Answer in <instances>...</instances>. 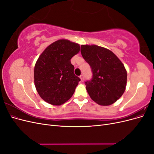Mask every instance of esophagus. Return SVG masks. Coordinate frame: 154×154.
<instances>
[{
	"mask_svg": "<svg viewBox=\"0 0 154 154\" xmlns=\"http://www.w3.org/2000/svg\"><path fill=\"white\" fill-rule=\"evenodd\" d=\"M80 79H81V81H82V82L84 81V76H83V75H80Z\"/></svg>",
	"mask_w": 154,
	"mask_h": 154,
	"instance_id": "esophagus-1",
	"label": "esophagus"
}]
</instances>
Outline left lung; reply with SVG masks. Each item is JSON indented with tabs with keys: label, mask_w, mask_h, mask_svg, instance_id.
I'll list each match as a JSON object with an SVG mask.
<instances>
[{
	"label": "left lung",
	"mask_w": 154,
	"mask_h": 154,
	"mask_svg": "<svg viewBox=\"0 0 154 154\" xmlns=\"http://www.w3.org/2000/svg\"><path fill=\"white\" fill-rule=\"evenodd\" d=\"M81 53L93 74L92 80L85 82L88 95L100 105L113 104L127 86V72L123 63L110 50L96 45H82Z\"/></svg>",
	"instance_id": "8db88e82"
}]
</instances>
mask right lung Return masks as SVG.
I'll use <instances>...</instances> for the list:
<instances>
[{
    "mask_svg": "<svg viewBox=\"0 0 154 154\" xmlns=\"http://www.w3.org/2000/svg\"><path fill=\"white\" fill-rule=\"evenodd\" d=\"M80 49L78 44L60 39L40 55L35 66L34 82L39 96L47 103L61 105L73 95L80 78L74 74L71 59Z\"/></svg>",
    "mask_w": 154,
    "mask_h": 154,
    "instance_id": "add662e5",
    "label": "right lung"
}]
</instances>
